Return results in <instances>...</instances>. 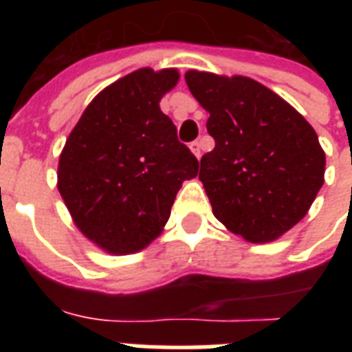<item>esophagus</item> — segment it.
<instances>
[{"label": "esophagus", "mask_w": 352, "mask_h": 352, "mask_svg": "<svg viewBox=\"0 0 352 352\" xmlns=\"http://www.w3.org/2000/svg\"><path fill=\"white\" fill-rule=\"evenodd\" d=\"M190 149H192V153L195 155V157H201V142H199V140H195V142H192L190 144Z\"/></svg>", "instance_id": "obj_1"}]
</instances>
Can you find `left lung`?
Here are the masks:
<instances>
[{
	"label": "left lung",
	"instance_id": "1",
	"mask_svg": "<svg viewBox=\"0 0 352 352\" xmlns=\"http://www.w3.org/2000/svg\"><path fill=\"white\" fill-rule=\"evenodd\" d=\"M192 95L210 113L215 148L199 179L214 215L248 243H268L307 215L325 175L316 131L294 107L246 76L188 71Z\"/></svg>",
	"mask_w": 352,
	"mask_h": 352
}]
</instances>
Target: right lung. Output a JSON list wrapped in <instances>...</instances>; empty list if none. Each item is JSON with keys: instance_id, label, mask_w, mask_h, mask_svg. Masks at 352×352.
I'll return each instance as SVG.
<instances>
[{"instance_id": "right-lung-1", "label": "right lung", "mask_w": 352, "mask_h": 352, "mask_svg": "<svg viewBox=\"0 0 352 352\" xmlns=\"http://www.w3.org/2000/svg\"><path fill=\"white\" fill-rule=\"evenodd\" d=\"M177 69H138L98 93L69 135L58 190L80 232L109 254L146 248L170 219L199 160L179 142L160 98Z\"/></svg>"}]
</instances>
